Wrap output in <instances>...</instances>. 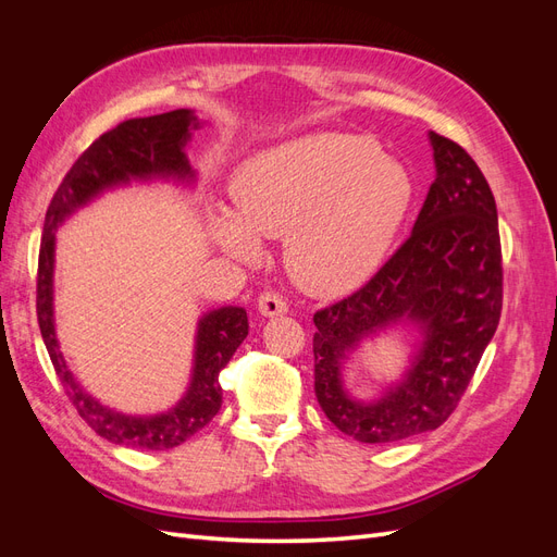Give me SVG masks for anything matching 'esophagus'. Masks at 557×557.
<instances>
[{"mask_svg": "<svg viewBox=\"0 0 557 557\" xmlns=\"http://www.w3.org/2000/svg\"><path fill=\"white\" fill-rule=\"evenodd\" d=\"M258 311L267 318H274V315H283L285 311H288V301H285V297L276 290H267L258 297Z\"/></svg>", "mask_w": 557, "mask_h": 557, "instance_id": "esophagus-1", "label": "esophagus"}]
</instances>
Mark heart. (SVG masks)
<instances>
[{
  "instance_id": "1",
  "label": "heart",
  "mask_w": 557,
  "mask_h": 557,
  "mask_svg": "<svg viewBox=\"0 0 557 557\" xmlns=\"http://www.w3.org/2000/svg\"><path fill=\"white\" fill-rule=\"evenodd\" d=\"M234 211L211 215L213 239L256 262L260 237H285V264L315 295H342L372 276L407 221V166L352 132H311L239 164Z\"/></svg>"
}]
</instances>
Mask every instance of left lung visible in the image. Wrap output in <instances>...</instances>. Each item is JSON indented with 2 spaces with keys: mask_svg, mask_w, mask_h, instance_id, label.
I'll use <instances>...</instances> for the list:
<instances>
[{
  "mask_svg": "<svg viewBox=\"0 0 557 557\" xmlns=\"http://www.w3.org/2000/svg\"><path fill=\"white\" fill-rule=\"evenodd\" d=\"M430 146L436 176L411 237L360 290L313 315L318 404L362 444H391L446 423L499 325L493 190L462 146L436 132ZM401 322L424 332L408 374L374 403L352 400L341 381L347 356L367 335Z\"/></svg>",
  "mask_w": 557,
  "mask_h": 557,
  "instance_id": "1",
  "label": "left lung"
}]
</instances>
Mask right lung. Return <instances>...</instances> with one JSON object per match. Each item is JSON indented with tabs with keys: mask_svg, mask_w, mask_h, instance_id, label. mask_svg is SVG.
<instances>
[{
	"mask_svg": "<svg viewBox=\"0 0 557 557\" xmlns=\"http://www.w3.org/2000/svg\"><path fill=\"white\" fill-rule=\"evenodd\" d=\"M195 127H199V123L188 109L132 117V121L115 125L92 141L88 150H83V156L58 185L46 211L37 272L39 330L66 397L76 407L78 416L111 444L141 450H166L188 442L193 434L209 425L223 404V387L218 383V374L246 339L248 315L242 307H223L199 320L193 381L188 393L174 409L158 416H125L111 411L83 391L60 352L53 318L55 230L92 197L113 185L129 183V178H176L193 183L195 172L190 170L183 148Z\"/></svg>",
	"mask_w": 557,
	"mask_h": 557,
	"instance_id": "add662e5",
	"label": "right lung"
}]
</instances>
